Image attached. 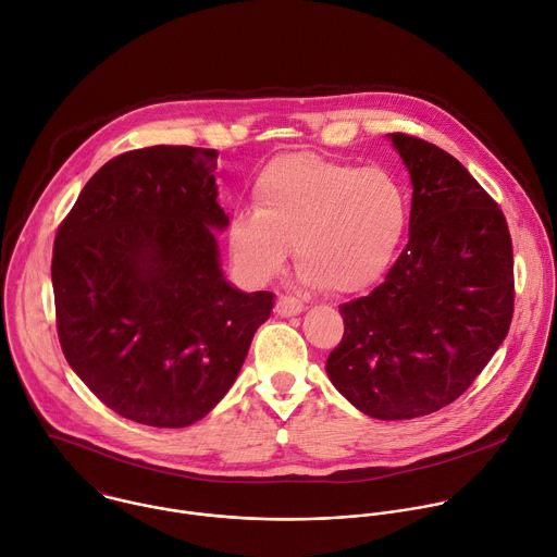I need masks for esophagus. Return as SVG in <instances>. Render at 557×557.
<instances>
[{
	"label": "esophagus",
	"instance_id": "1",
	"mask_svg": "<svg viewBox=\"0 0 557 557\" xmlns=\"http://www.w3.org/2000/svg\"><path fill=\"white\" fill-rule=\"evenodd\" d=\"M305 311V305L298 300V298H292V296H281L278 302H276V313L283 315V318H289V315H298Z\"/></svg>",
	"mask_w": 557,
	"mask_h": 557
}]
</instances>
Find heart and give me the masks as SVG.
<instances>
[{
	"instance_id": "b5f03b06",
	"label": "heart",
	"mask_w": 557,
	"mask_h": 557,
	"mask_svg": "<svg viewBox=\"0 0 557 557\" xmlns=\"http://www.w3.org/2000/svg\"><path fill=\"white\" fill-rule=\"evenodd\" d=\"M407 226L409 196L392 172L296 152L261 170L252 209L228 222V248L252 283L274 278L294 246L307 285L359 294L385 276Z\"/></svg>"
}]
</instances>
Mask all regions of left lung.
<instances>
[{"label":"left lung","mask_w":557,"mask_h":557,"mask_svg":"<svg viewBox=\"0 0 557 557\" xmlns=\"http://www.w3.org/2000/svg\"><path fill=\"white\" fill-rule=\"evenodd\" d=\"M387 139L413 189L409 242L372 294L339 307L344 337L326 374L366 416L409 420L461 396L503 344L513 259L500 209L457 159Z\"/></svg>","instance_id":"8db88e82"}]
</instances>
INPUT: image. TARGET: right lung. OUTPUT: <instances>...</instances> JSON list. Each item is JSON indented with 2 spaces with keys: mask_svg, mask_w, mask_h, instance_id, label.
<instances>
[{
  "mask_svg": "<svg viewBox=\"0 0 557 557\" xmlns=\"http://www.w3.org/2000/svg\"><path fill=\"white\" fill-rule=\"evenodd\" d=\"M218 152L152 146L102 165L59 228V339L115 413L161 429L205 418L233 387L274 294L222 270Z\"/></svg>",
  "mask_w": 557,
  "mask_h": 557,
  "instance_id": "obj_1",
  "label": "right lung"
}]
</instances>
